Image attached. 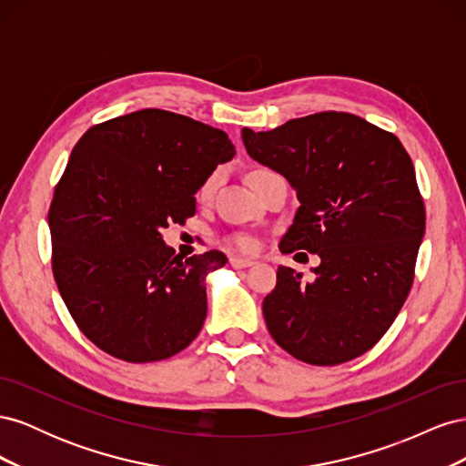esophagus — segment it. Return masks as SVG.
<instances>
[{"mask_svg": "<svg viewBox=\"0 0 466 466\" xmlns=\"http://www.w3.org/2000/svg\"><path fill=\"white\" fill-rule=\"evenodd\" d=\"M229 264L233 268H247V266H252V260L250 258H241V257H231Z\"/></svg>", "mask_w": 466, "mask_h": 466, "instance_id": "esophagus-1", "label": "esophagus"}]
</instances>
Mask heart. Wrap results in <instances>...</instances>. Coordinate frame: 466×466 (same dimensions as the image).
I'll return each instance as SVG.
<instances>
[{"mask_svg": "<svg viewBox=\"0 0 466 466\" xmlns=\"http://www.w3.org/2000/svg\"><path fill=\"white\" fill-rule=\"evenodd\" d=\"M218 180H219V173H218V171H214V173L208 175V177L204 178V182H202L200 188H198V198H200V200H208V198H209L211 192H214V188H216V185H218ZM233 245H235L238 250H245V252H250V250L257 248L255 237H250V235H238V237H235V238H233Z\"/></svg>", "mask_w": 466, "mask_h": 466, "instance_id": "heart-1", "label": "heart"}]
</instances>
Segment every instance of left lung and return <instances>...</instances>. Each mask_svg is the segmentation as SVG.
Listing matches in <instances>:
<instances>
[{"mask_svg":"<svg viewBox=\"0 0 466 466\" xmlns=\"http://www.w3.org/2000/svg\"><path fill=\"white\" fill-rule=\"evenodd\" d=\"M252 159L284 175L299 208L279 250L320 257L311 279L278 266L262 313L295 360L338 365L371 350L414 281L426 208L400 139L350 112H317L270 132L243 128Z\"/></svg>","mask_w":466,"mask_h":466,"instance_id":"1","label":"left lung"}]
</instances>
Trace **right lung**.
<instances>
[{
  "label": "right lung",
  "instance_id": "right-lung-1",
  "mask_svg": "<svg viewBox=\"0 0 466 466\" xmlns=\"http://www.w3.org/2000/svg\"><path fill=\"white\" fill-rule=\"evenodd\" d=\"M235 147L223 130L159 108L81 136L48 211L52 272L69 315L108 356L161 361L206 320V274L228 257H175L168 223L196 214V190Z\"/></svg>",
  "mask_w": 466,
  "mask_h": 466
}]
</instances>
